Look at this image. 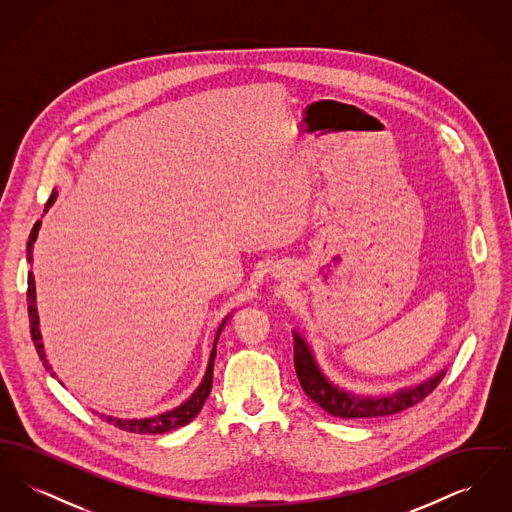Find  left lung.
Listing matches in <instances>:
<instances>
[{"instance_id":"obj_1","label":"left lung","mask_w":512,"mask_h":512,"mask_svg":"<svg viewBox=\"0 0 512 512\" xmlns=\"http://www.w3.org/2000/svg\"><path fill=\"white\" fill-rule=\"evenodd\" d=\"M293 363H295V372L303 391L326 413L340 416V418H374V416L401 413L420 403L426 395L436 390L441 378L445 376V370H441L436 376H432L430 380L418 386L395 391L391 395H382V397L355 395L351 391L332 384L326 378V374L320 370V366L315 361L311 347L295 330H293Z\"/></svg>"}]
</instances>
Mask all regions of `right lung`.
<instances>
[{"label": "right lung", "mask_w": 512, "mask_h": 512, "mask_svg": "<svg viewBox=\"0 0 512 512\" xmlns=\"http://www.w3.org/2000/svg\"><path fill=\"white\" fill-rule=\"evenodd\" d=\"M57 197V192L53 190L49 195L48 203H46V211L48 207L53 205ZM40 220L34 224L30 236H28V244H26V255H28V263H32V249H34V242L38 238V230H40ZM26 301H28V318H30V334H32V340H34V347L40 355V361L46 366V370H51L48 359H46V351H44V343H42V334H40V320H38V309H36V288H34V274L28 272V292H26ZM228 317L222 320V324L217 330V336H215V343H213V349H211V357H209V363H207V370H205V376L199 384V388L190 395V399H186L180 407L167 411V413L155 414V416H149V418H115V416H107V414H99L105 422L126 430V432H132V434H147V436H155V434H165V432H171L176 430L180 426H186L188 422H192L195 416L199 414V411L203 409V403L207 401L211 388H213V363H215V355H217V341H219L220 332L224 328ZM51 376H55V372H51ZM96 413V411H94ZM98 414V413H96Z\"/></svg>", "instance_id": "1"}]
</instances>
